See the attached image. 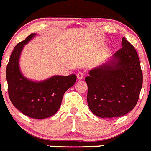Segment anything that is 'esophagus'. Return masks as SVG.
I'll return each instance as SVG.
<instances>
[{
	"label": "esophagus",
	"mask_w": 151,
	"mask_h": 151,
	"mask_svg": "<svg viewBox=\"0 0 151 151\" xmlns=\"http://www.w3.org/2000/svg\"><path fill=\"white\" fill-rule=\"evenodd\" d=\"M77 78H78V80H81L84 78V74H83L82 73H77Z\"/></svg>",
	"instance_id": "34e87169"
}]
</instances>
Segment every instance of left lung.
<instances>
[{"mask_svg":"<svg viewBox=\"0 0 151 151\" xmlns=\"http://www.w3.org/2000/svg\"><path fill=\"white\" fill-rule=\"evenodd\" d=\"M122 48L85 78L88 104L102 118L124 116L134 109L142 87L143 75L135 48L124 37Z\"/></svg>","mask_w":151,"mask_h":151,"instance_id":"obj_1","label":"left lung"}]
</instances>
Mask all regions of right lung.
Wrapping results in <instances>:
<instances>
[{
	"instance_id": "right-lung-1",
	"label": "right lung",
	"mask_w": 151,
	"mask_h": 151,
	"mask_svg": "<svg viewBox=\"0 0 151 151\" xmlns=\"http://www.w3.org/2000/svg\"><path fill=\"white\" fill-rule=\"evenodd\" d=\"M37 35L31 34L16 45L6 66V77L12 105L27 117L41 120L56 114L64 93L76 81V76L55 75L42 81H34L22 74L21 54L24 45Z\"/></svg>"
}]
</instances>
